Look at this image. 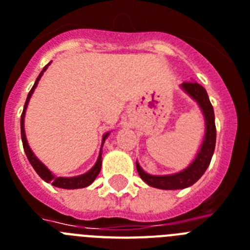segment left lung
Segmentation results:
<instances>
[{"label": "left lung", "mask_w": 250, "mask_h": 250, "mask_svg": "<svg viewBox=\"0 0 250 250\" xmlns=\"http://www.w3.org/2000/svg\"><path fill=\"white\" fill-rule=\"evenodd\" d=\"M182 87L186 90L187 93L192 96L193 99L198 103V105L202 109L205 119H206V136L203 141L202 147H201L200 154L197 155L196 160L193 161L186 170L180 171L174 175H150L145 173L141 167L136 163V167L140 174L141 179H144L148 186L160 188V189H183L187 187L192 186L200 179L208 167L211 159H212L213 151H215L216 145V125H215V114H213V106L211 104L207 95L206 89L198 83H182Z\"/></svg>", "instance_id": "left-lung-1"}]
</instances>
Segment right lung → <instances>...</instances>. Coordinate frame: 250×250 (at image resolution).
Here are the masks:
<instances>
[{
    "label": "right lung",
    "mask_w": 250,
    "mask_h": 250,
    "mask_svg": "<svg viewBox=\"0 0 250 250\" xmlns=\"http://www.w3.org/2000/svg\"><path fill=\"white\" fill-rule=\"evenodd\" d=\"M47 67H48V64L44 67L43 71L41 72V75L38 76V79H37V81H35L34 86H33L30 91H29L28 98H26V102H25L24 110H22V114H21V140H22V146H24V151H25V154H26V157H28L29 163L31 164V167H34V170L37 171L38 175H39V177H41L43 180H45L47 183H52V186L58 187V188H63V189H77V188H85V187L90 186V184L93 183L94 180H95V178L99 175L100 169H102V161H100L102 156H99V160L96 161L95 167H94L90 171H87L86 174H83V175H80V177H73V178H56L53 174L50 173L47 167H44L41 161L38 160L37 157H35V155L33 154V151H31L30 147H29L28 141H26V137H25V131H24L25 110H26V106H28V103H29V99H30L31 94H33V91H34L35 86L38 85V81H39V79L42 77V75H43L44 71L47 70ZM106 136H108V133L104 136L103 141L105 140Z\"/></svg>",
    "instance_id": "obj_1"
}]
</instances>
